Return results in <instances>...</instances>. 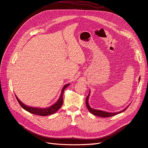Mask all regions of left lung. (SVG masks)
<instances>
[{"label": "left lung", "mask_w": 148, "mask_h": 148, "mask_svg": "<svg viewBox=\"0 0 148 148\" xmlns=\"http://www.w3.org/2000/svg\"><path fill=\"white\" fill-rule=\"evenodd\" d=\"M140 77L139 78V82H140ZM89 95H90V91H89V95L88 96L86 97V107L89 110V111L90 112L95 115H96V116H98V117H103V118H106V117H112V116H114L115 115H117L118 114H120L121 112H124L125 110H126L128 106L127 107H126L125 109L121 110L120 112H114V113H112V112H104V111H102V110H96V109H92L91 107L89 106V103H88V99H89Z\"/></svg>", "instance_id": "left-lung-1"}]
</instances>
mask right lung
<instances>
[{
    "instance_id": "1",
    "label": "right lung",
    "mask_w": 148,
    "mask_h": 148,
    "mask_svg": "<svg viewBox=\"0 0 148 148\" xmlns=\"http://www.w3.org/2000/svg\"><path fill=\"white\" fill-rule=\"evenodd\" d=\"M70 84H65V86H64V88H62V92L61 95L59 98L58 101L55 103L54 104H53L52 106H51V107H47V108H36V107H29L25 105L23 103H22L19 99L16 96V99L18 101V102H19L20 105L21 106V107L23 109H24L25 110L35 115H40V116H47L49 115H51L56 113V112H57L60 109V107L62 106V104H63V93L64 91L65 90V89L69 86Z\"/></svg>"
}]
</instances>
